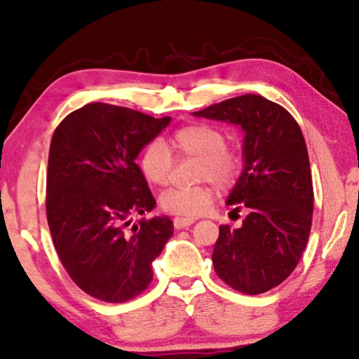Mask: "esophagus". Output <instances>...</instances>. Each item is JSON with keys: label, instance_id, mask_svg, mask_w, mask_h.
I'll return each mask as SVG.
<instances>
[{"label": "esophagus", "instance_id": "esophagus-1", "mask_svg": "<svg viewBox=\"0 0 359 359\" xmlns=\"http://www.w3.org/2000/svg\"><path fill=\"white\" fill-rule=\"evenodd\" d=\"M194 222H195L194 218L175 217V218H174V226H175L177 229H182V228H187V226H190V224H192Z\"/></svg>", "mask_w": 359, "mask_h": 359}]
</instances>
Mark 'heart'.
I'll return each mask as SVG.
<instances>
[{
    "instance_id": "1",
    "label": "heart",
    "mask_w": 359,
    "mask_h": 359,
    "mask_svg": "<svg viewBox=\"0 0 359 359\" xmlns=\"http://www.w3.org/2000/svg\"><path fill=\"white\" fill-rule=\"evenodd\" d=\"M177 157H195L200 161L197 179L212 180L219 187H229L243 170V157L235 147L226 146L223 131L212 124H189L177 130L169 140V147L152 141L142 147L137 167L146 182L165 185L170 180ZM213 200V190L202 184L189 189H169L161 195L159 205L165 213L182 218H195L207 212Z\"/></svg>"
}]
</instances>
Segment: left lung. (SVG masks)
I'll return each instance as SVG.
<instances>
[{"label": "left lung", "instance_id": "8db88e82", "mask_svg": "<svg viewBox=\"0 0 359 359\" xmlns=\"http://www.w3.org/2000/svg\"><path fill=\"white\" fill-rule=\"evenodd\" d=\"M245 130V169L229 194L243 226H219L212 255L215 272L238 292L257 295L284 283L307 246L313 185L302 130L287 109L248 93L195 111Z\"/></svg>", "mask_w": 359, "mask_h": 359}]
</instances>
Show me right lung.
Listing matches in <instances>:
<instances>
[{
  "mask_svg": "<svg viewBox=\"0 0 359 359\" xmlns=\"http://www.w3.org/2000/svg\"><path fill=\"white\" fill-rule=\"evenodd\" d=\"M170 118L88 103L62 119L50 141L47 223L59 259L83 292L123 304L149 287L152 261L174 233L169 217L128 218L154 208L136 157Z\"/></svg>",
  "mask_w": 359,
  "mask_h": 359,
  "instance_id": "1",
  "label": "right lung"
}]
</instances>
